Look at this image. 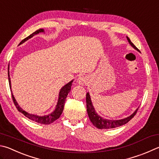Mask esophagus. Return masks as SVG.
Returning <instances> with one entry per match:
<instances>
[{
  "instance_id": "esophagus-1",
  "label": "esophagus",
  "mask_w": 159,
  "mask_h": 159,
  "mask_svg": "<svg viewBox=\"0 0 159 159\" xmlns=\"http://www.w3.org/2000/svg\"><path fill=\"white\" fill-rule=\"evenodd\" d=\"M78 83H79L80 85H84L88 81V79L87 76H80L78 78Z\"/></svg>"
}]
</instances>
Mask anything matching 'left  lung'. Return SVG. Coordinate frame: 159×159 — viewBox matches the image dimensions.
Wrapping results in <instances>:
<instances>
[{"label": "left lung", "mask_w": 159, "mask_h": 159, "mask_svg": "<svg viewBox=\"0 0 159 159\" xmlns=\"http://www.w3.org/2000/svg\"><path fill=\"white\" fill-rule=\"evenodd\" d=\"M127 39L129 42V44H131L132 47L135 48V49L138 51L137 47L131 42V40H130V39L128 37H127ZM86 104H87V112H88L89 120H90L92 123L93 124L94 126H96L97 128L100 129H113V128L122 126L123 125H125V124L129 122V121L135 116V114L137 113V111L138 110V108L131 115H130V116L128 117L125 118V119L119 120H110L107 119H103V117L99 116V115H97V113L96 112V111H95V110L93 107V106H92L90 97H89V94L88 92L86 94Z\"/></svg>", "instance_id": "1"}]
</instances>
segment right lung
<instances>
[{"label":"right lung","instance_id":"1","mask_svg":"<svg viewBox=\"0 0 159 159\" xmlns=\"http://www.w3.org/2000/svg\"><path fill=\"white\" fill-rule=\"evenodd\" d=\"M42 32H44V29H39V30H36L35 32H34V33H32L30 35L27 37L26 38H25L24 39H23L22 41L20 42V44L19 45L21 44L22 43L27 41L28 39L33 37L34 34L42 33ZM8 80H9L10 88L11 89V82H10V77L9 74V70H8ZM72 82H73V80H71V81H70V83H68L67 85H65L64 87L60 89V93H59L58 102H57L56 108L52 113L49 114L48 115H45V116H37V115H32L30 113H28V112L24 111L21 108L19 107L18 103H17L15 99H14V97L12 94V92H11V97H12L13 102L14 103V105H15L16 108H17V110H18L20 112H21L22 114H24L25 117L29 118L30 120L34 121V122H36L37 123L42 124V125H50L51 123H53L54 121H56V120L58 119V118L60 117V115H61L62 112L63 111V109H64L66 98H67L68 93L71 90V86L72 85L71 84Z\"/></svg>","mask_w":159,"mask_h":159}]
</instances>
